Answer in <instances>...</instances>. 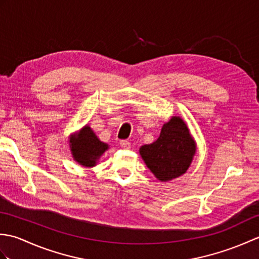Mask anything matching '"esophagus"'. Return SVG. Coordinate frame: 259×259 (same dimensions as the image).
<instances>
[{"label": "esophagus", "mask_w": 259, "mask_h": 259, "mask_svg": "<svg viewBox=\"0 0 259 259\" xmlns=\"http://www.w3.org/2000/svg\"><path fill=\"white\" fill-rule=\"evenodd\" d=\"M120 146L122 147V148H124V149H129L131 144H130L129 141H126V140H121L120 141Z\"/></svg>", "instance_id": "esophagus-1"}]
</instances>
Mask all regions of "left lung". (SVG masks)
Listing matches in <instances>:
<instances>
[{
    "label": "left lung",
    "mask_w": 259,
    "mask_h": 259,
    "mask_svg": "<svg viewBox=\"0 0 259 259\" xmlns=\"http://www.w3.org/2000/svg\"><path fill=\"white\" fill-rule=\"evenodd\" d=\"M197 145L184 119L174 115L163 123L160 136L149 145L140 147L146 166L162 183L186 174L194 160Z\"/></svg>",
    "instance_id": "1"
}]
</instances>
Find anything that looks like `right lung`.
Listing matches in <instances>:
<instances>
[{
  "label": "right lung",
  "instance_id": "right-lung-1",
  "mask_svg": "<svg viewBox=\"0 0 259 259\" xmlns=\"http://www.w3.org/2000/svg\"><path fill=\"white\" fill-rule=\"evenodd\" d=\"M69 148L74 161L84 168H92L109 149V145L99 139L91 126L85 124L78 133L70 135Z\"/></svg>",
  "mask_w": 259,
  "mask_h": 259
}]
</instances>
